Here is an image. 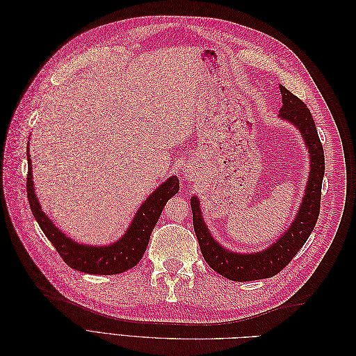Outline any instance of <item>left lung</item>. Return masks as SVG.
<instances>
[{
  "label": "left lung",
  "mask_w": 356,
  "mask_h": 356,
  "mask_svg": "<svg viewBox=\"0 0 356 356\" xmlns=\"http://www.w3.org/2000/svg\"><path fill=\"white\" fill-rule=\"evenodd\" d=\"M282 92V108L281 117L285 120L294 123L300 132L303 134L306 145L310 153V177L307 182L306 195L301 202L298 215L296 221L291 224L288 232L281 239L275 242L268 250L257 254H234L225 250L220 243L211 238L200 217L199 200L196 197L191 199L193 211V225L197 236L202 255L211 268L220 273L221 276L230 279L234 282H250L266 279L282 272L296 254L306 243L310 233L314 232L319 211H321V191L322 179L325 172V156L322 148L321 139L318 136V129L315 120L312 118L310 110L306 104L291 93L284 86H281Z\"/></svg>",
  "instance_id": "obj_1"
}]
</instances>
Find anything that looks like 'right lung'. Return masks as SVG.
Segmentation results:
<instances>
[{"label": "right lung", "mask_w": 356, "mask_h": 356, "mask_svg": "<svg viewBox=\"0 0 356 356\" xmlns=\"http://www.w3.org/2000/svg\"><path fill=\"white\" fill-rule=\"evenodd\" d=\"M28 154V175H26V193L28 202L32 213L41 227L46 238L56 248L58 254L62 257L71 268L90 273V275H117L123 273L129 268L135 267L141 260L147 246L149 236L154 229L159 217L163 211L166 202L178 193L179 181L177 177H172L165 181L145 203L139 208L136 217L129 227L123 238L110 246H86L67 238L60 230H58L51 221L41 211L37 196L34 193L31 175V159Z\"/></svg>", "instance_id": "1"}]
</instances>
